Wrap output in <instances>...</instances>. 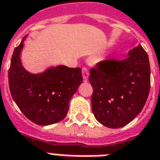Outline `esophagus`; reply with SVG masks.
I'll list each match as a JSON object with an SVG mask.
<instances>
[{
	"label": "esophagus",
	"mask_w": 160,
	"mask_h": 160,
	"mask_svg": "<svg viewBox=\"0 0 160 160\" xmlns=\"http://www.w3.org/2000/svg\"><path fill=\"white\" fill-rule=\"evenodd\" d=\"M82 78L84 79L85 81H87L88 78V76H89V72H88V70L86 67H82Z\"/></svg>",
	"instance_id": "1"
}]
</instances>
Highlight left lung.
<instances>
[{"mask_svg":"<svg viewBox=\"0 0 160 160\" xmlns=\"http://www.w3.org/2000/svg\"><path fill=\"white\" fill-rule=\"evenodd\" d=\"M122 61L104 60L90 70L92 111L110 128L127 125L141 112L150 89V65L141 44Z\"/></svg>","mask_w":160,"mask_h":160,"instance_id":"1","label":"left lung"}]
</instances>
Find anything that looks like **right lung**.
Here are the masks:
<instances>
[{
    "label": "right lung",
    "instance_id": "obj_1",
    "mask_svg": "<svg viewBox=\"0 0 160 160\" xmlns=\"http://www.w3.org/2000/svg\"><path fill=\"white\" fill-rule=\"evenodd\" d=\"M22 47L23 40L13 51L8 71L13 100L33 123L40 126L57 123L66 117L71 98L82 82L81 68L58 66L32 74L22 66Z\"/></svg>",
    "mask_w": 160,
    "mask_h": 160
}]
</instances>
